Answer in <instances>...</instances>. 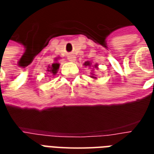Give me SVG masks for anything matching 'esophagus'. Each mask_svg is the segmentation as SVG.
<instances>
[{
    "instance_id": "esophagus-1",
    "label": "esophagus",
    "mask_w": 154,
    "mask_h": 154,
    "mask_svg": "<svg viewBox=\"0 0 154 154\" xmlns=\"http://www.w3.org/2000/svg\"><path fill=\"white\" fill-rule=\"evenodd\" d=\"M67 59L70 61V62H75L76 60V57L74 56V55H68V57H67Z\"/></svg>"
}]
</instances>
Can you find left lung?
Here are the masks:
<instances>
[{
  "instance_id": "obj_1",
  "label": "left lung",
  "mask_w": 154,
  "mask_h": 154,
  "mask_svg": "<svg viewBox=\"0 0 154 154\" xmlns=\"http://www.w3.org/2000/svg\"><path fill=\"white\" fill-rule=\"evenodd\" d=\"M91 63L90 62H89V61H87V62H85V63H84V65H85L86 67H87V66H89V67H91ZM94 67H97V64H96V65H94ZM91 77H92V78H97V77L94 76V74H92V75L91 76Z\"/></svg>"
}]
</instances>
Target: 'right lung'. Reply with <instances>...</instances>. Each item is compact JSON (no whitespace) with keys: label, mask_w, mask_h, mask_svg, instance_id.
Listing matches in <instances>:
<instances>
[{"label":"right lung","mask_w":154,"mask_h":154,"mask_svg":"<svg viewBox=\"0 0 154 154\" xmlns=\"http://www.w3.org/2000/svg\"><path fill=\"white\" fill-rule=\"evenodd\" d=\"M59 65L60 64L57 63H54L52 65H49L48 67V72H49L53 74V75H56L57 72V70H58V68H59Z\"/></svg>","instance_id":"right-lung-1"}]
</instances>
